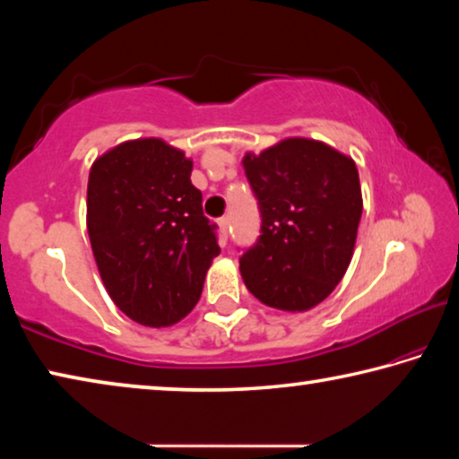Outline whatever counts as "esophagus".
Here are the masks:
<instances>
[{
	"label": "esophagus",
	"mask_w": 459,
	"mask_h": 459,
	"mask_svg": "<svg viewBox=\"0 0 459 459\" xmlns=\"http://www.w3.org/2000/svg\"><path fill=\"white\" fill-rule=\"evenodd\" d=\"M229 219H227V216H222V219H219V227H221V232H222V237L224 238H227L229 237Z\"/></svg>",
	"instance_id": "obj_1"
}]
</instances>
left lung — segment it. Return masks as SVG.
Here are the masks:
<instances>
[{
  "mask_svg": "<svg viewBox=\"0 0 459 459\" xmlns=\"http://www.w3.org/2000/svg\"><path fill=\"white\" fill-rule=\"evenodd\" d=\"M261 235L243 253L247 290L269 307L306 312L351 265L362 216L359 169L348 155L304 137L243 158Z\"/></svg>",
  "mask_w": 459,
  "mask_h": 459,
  "instance_id": "8db88e82",
  "label": "left lung"
}]
</instances>
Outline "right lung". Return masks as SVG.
<instances>
[{
  "instance_id": "add662e5",
  "label": "right lung",
  "mask_w": 459,
  "mask_h": 459,
  "mask_svg": "<svg viewBox=\"0 0 459 459\" xmlns=\"http://www.w3.org/2000/svg\"><path fill=\"white\" fill-rule=\"evenodd\" d=\"M192 161L161 139L126 142L92 164L87 229L100 279L131 320L164 328L198 304L221 253Z\"/></svg>"
}]
</instances>
